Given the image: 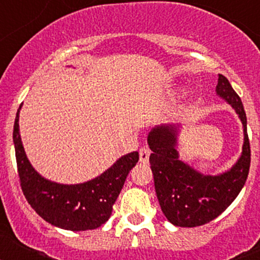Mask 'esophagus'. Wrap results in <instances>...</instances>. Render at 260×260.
Here are the masks:
<instances>
[{
	"label": "esophagus",
	"instance_id": "esophagus-1",
	"mask_svg": "<svg viewBox=\"0 0 260 260\" xmlns=\"http://www.w3.org/2000/svg\"><path fill=\"white\" fill-rule=\"evenodd\" d=\"M151 155V150L148 147H142L141 151H139V158H141L142 162H147L148 161V158H150Z\"/></svg>",
	"mask_w": 260,
	"mask_h": 260
}]
</instances>
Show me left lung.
<instances>
[{"mask_svg":"<svg viewBox=\"0 0 260 260\" xmlns=\"http://www.w3.org/2000/svg\"><path fill=\"white\" fill-rule=\"evenodd\" d=\"M216 92L234 108L243 125L242 155L231 171L220 176H203L181 161L174 126H157L147 138L152 151L150 164L158 203L165 217L177 226L194 228L215 220L237 198L249 176L251 151L242 102L221 74Z\"/></svg>","mask_w":260,"mask_h":260,"instance_id":"obj_1","label":"left lung"}]
</instances>
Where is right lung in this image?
I'll return each instance as SVG.
<instances>
[{
    "label": "right lung",
    "instance_id": "obj_1",
    "mask_svg": "<svg viewBox=\"0 0 260 260\" xmlns=\"http://www.w3.org/2000/svg\"><path fill=\"white\" fill-rule=\"evenodd\" d=\"M19 109L14 122L13 141L20 187L27 202L45 221L58 228L79 232L102 226L110 217L128 172L139 160V153L122 156L102 176L88 182H50L32 168L27 158L19 135Z\"/></svg>",
    "mask_w": 260,
    "mask_h": 260
}]
</instances>
